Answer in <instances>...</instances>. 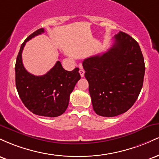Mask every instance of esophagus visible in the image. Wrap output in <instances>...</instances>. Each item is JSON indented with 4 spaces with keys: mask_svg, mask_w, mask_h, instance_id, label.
Listing matches in <instances>:
<instances>
[{
    "mask_svg": "<svg viewBox=\"0 0 159 159\" xmlns=\"http://www.w3.org/2000/svg\"><path fill=\"white\" fill-rule=\"evenodd\" d=\"M84 72H85L84 70L82 69V66H81V69H80V70H79V73H80V75H81V77H84Z\"/></svg>",
    "mask_w": 159,
    "mask_h": 159,
    "instance_id": "obj_1",
    "label": "esophagus"
}]
</instances>
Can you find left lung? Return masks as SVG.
Wrapping results in <instances>:
<instances>
[{
	"instance_id": "1",
	"label": "left lung",
	"mask_w": 159,
	"mask_h": 159,
	"mask_svg": "<svg viewBox=\"0 0 159 159\" xmlns=\"http://www.w3.org/2000/svg\"><path fill=\"white\" fill-rule=\"evenodd\" d=\"M82 64L96 114L113 117L131 108L143 87L145 73L138 42L120 31L106 52L86 58Z\"/></svg>"
}]
</instances>
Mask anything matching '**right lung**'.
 I'll use <instances>...</instances> for the list:
<instances>
[{"label": "right lung", "instance_id": "1", "mask_svg": "<svg viewBox=\"0 0 159 159\" xmlns=\"http://www.w3.org/2000/svg\"><path fill=\"white\" fill-rule=\"evenodd\" d=\"M44 31V28L38 29L21 44L15 66L16 85L20 98L29 111L39 116L56 117L66 110L69 96L81 75L79 69L66 71L60 61L41 76L34 75L25 69L21 58L24 47L27 41Z\"/></svg>", "mask_w": 159, "mask_h": 159}]
</instances>
